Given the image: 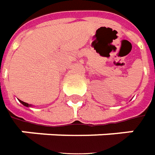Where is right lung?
I'll return each instance as SVG.
<instances>
[{
    "label": "right lung",
    "instance_id": "1",
    "mask_svg": "<svg viewBox=\"0 0 155 155\" xmlns=\"http://www.w3.org/2000/svg\"><path fill=\"white\" fill-rule=\"evenodd\" d=\"M19 101V102H21L22 104L24 105V106H25V107H31V105H30V104H28V103H26V102H24V101H20V100H18Z\"/></svg>",
    "mask_w": 155,
    "mask_h": 155
}]
</instances>
